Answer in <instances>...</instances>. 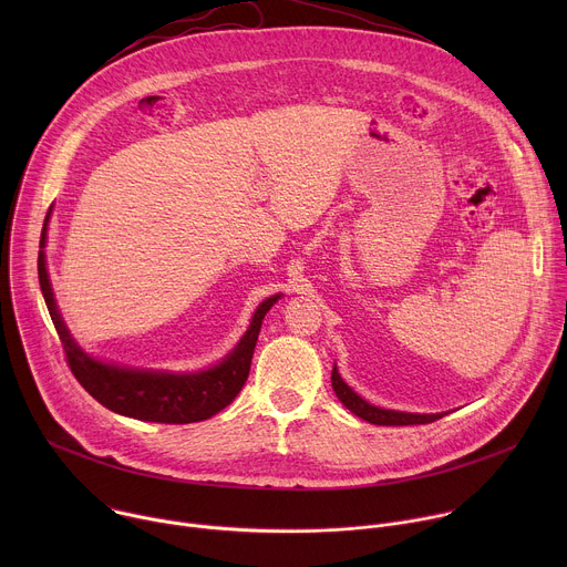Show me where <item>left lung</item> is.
<instances>
[{
    "mask_svg": "<svg viewBox=\"0 0 567 567\" xmlns=\"http://www.w3.org/2000/svg\"><path fill=\"white\" fill-rule=\"evenodd\" d=\"M332 388L337 392V396L341 399L343 406L348 411H352L357 417L377 424V426H411V424H431L440 417H444L446 413H431V415H420V413H403V411H388V409H379L372 406L370 401H365L363 396H359L339 374L337 363L332 368Z\"/></svg>",
    "mask_w": 567,
    "mask_h": 567,
    "instance_id": "left-lung-1",
    "label": "left lung"
}]
</instances>
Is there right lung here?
Segmentation results:
<instances>
[{
  "label": "right lung",
  "instance_id": "obj_1",
  "mask_svg": "<svg viewBox=\"0 0 567 567\" xmlns=\"http://www.w3.org/2000/svg\"><path fill=\"white\" fill-rule=\"evenodd\" d=\"M49 217H51V208L47 213L42 237H40L38 278H40V289H42L47 309L62 341L66 363L73 377L80 381V385H83L99 403H103L105 409L141 422L193 424V422H204L217 415L221 409H226L249 377L262 320L267 311L282 298V293H276L262 300L254 311L251 326L245 332V337L239 339V343L221 361H217L206 370L168 372V370L130 368L112 361H101L75 343L58 309L49 271H47V256H44Z\"/></svg>",
  "mask_w": 567,
  "mask_h": 567
}]
</instances>
